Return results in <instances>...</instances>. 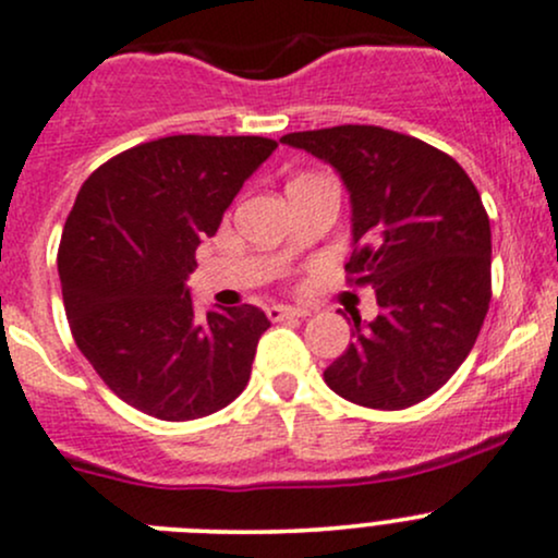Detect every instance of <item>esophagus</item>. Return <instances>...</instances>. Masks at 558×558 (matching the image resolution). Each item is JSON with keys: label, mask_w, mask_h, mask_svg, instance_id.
I'll use <instances>...</instances> for the list:
<instances>
[{"label": "esophagus", "mask_w": 558, "mask_h": 558, "mask_svg": "<svg viewBox=\"0 0 558 558\" xmlns=\"http://www.w3.org/2000/svg\"><path fill=\"white\" fill-rule=\"evenodd\" d=\"M269 320L272 324H278V320H296V318H304L307 315V310L302 307H283V304H272V307L267 310Z\"/></svg>", "instance_id": "obj_1"}]
</instances>
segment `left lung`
<instances>
[{
	"instance_id": "obj_1",
	"label": "left lung",
	"mask_w": 558,
	"mask_h": 558,
	"mask_svg": "<svg viewBox=\"0 0 558 558\" xmlns=\"http://www.w3.org/2000/svg\"><path fill=\"white\" fill-rule=\"evenodd\" d=\"M283 144L331 162L353 203L350 286H372L379 315L324 372L357 407H414L449 383L476 344L492 299V230L471 175L407 133L337 125Z\"/></svg>"
}]
</instances>
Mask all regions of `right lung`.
<instances>
[{
  "label": "right lung",
  "mask_w": 558,
  "mask_h": 558,
  "mask_svg": "<svg viewBox=\"0 0 558 558\" xmlns=\"http://www.w3.org/2000/svg\"><path fill=\"white\" fill-rule=\"evenodd\" d=\"M275 146L262 136L146 141L96 168L74 201L58 245L69 328L104 385L149 417H208L248 385L267 315L240 304L201 320L186 278L201 240Z\"/></svg>",
  "instance_id": "add662e5"
}]
</instances>
